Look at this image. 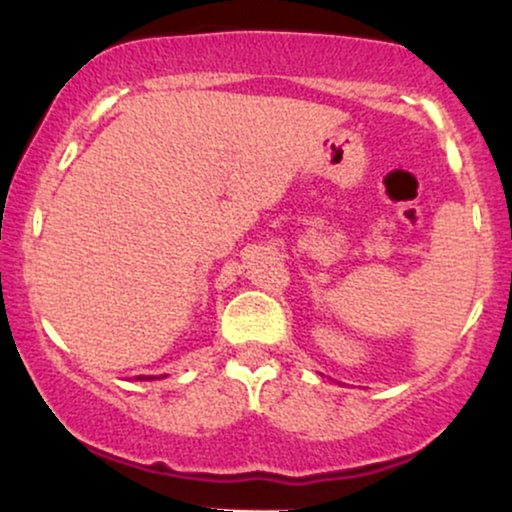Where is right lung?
I'll return each mask as SVG.
<instances>
[{
  "label": "right lung",
  "instance_id": "add662e5",
  "mask_svg": "<svg viewBox=\"0 0 512 512\" xmlns=\"http://www.w3.org/2000/svg\"><path fill=\"white\" fill-rule=\"evenodd\" d=\"M139 380H144V378H139ZM146 380H149V378H146Z\"/></svg>",
  "mask_w": 512,
  "mask_h": 512
}]
</instances>
